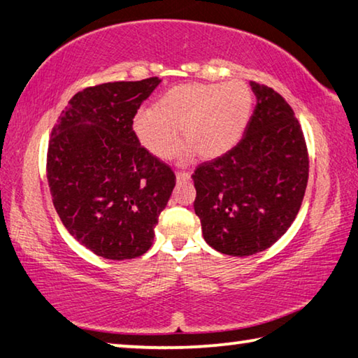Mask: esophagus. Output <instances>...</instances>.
<instances>
[{
	"mask_svg": "<svg viewBox=\"0 0 358 358\" xmlns=\"http://www.w3.org/2000/svg\"><path fill=\"white\" fill-rule=\"evenodd\" d=\"M189 178H191V173H189V172L177 171V180H178V181H187Z\"/></svg>",
	"mask_w": 358,
	"mask_h": 358,
	"instance_id": "obj_1",
	"label": "esophagus"
}]
</instances>
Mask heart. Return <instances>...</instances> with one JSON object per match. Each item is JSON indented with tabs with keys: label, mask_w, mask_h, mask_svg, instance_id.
Segmentation results:
<instances>
[{
	"label": "heart",
	"mask_w": 358,
	"mask_h": 358,
	"mask_svg": "<svg viewBox=\"0 0 358 358\" xmlns=\"http://www.w3.org/2000/svg\"><path fill=\"white\" fill-rule=\"evenodd\" d=\"M252 92L245 82L181 83L157 99L155 108L138 112L132 129L145 148L171 157L185 141L205 159L227 153L243 136L252 112Z\"/></svg>",
	"instance_id": "b5f03b06"
}]
</instances>
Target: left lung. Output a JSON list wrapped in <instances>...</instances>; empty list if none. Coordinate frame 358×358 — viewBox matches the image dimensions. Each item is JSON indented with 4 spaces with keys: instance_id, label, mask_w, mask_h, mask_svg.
<instances>
[{
    "instance_id": "obj_1",
    "label": "left lung",
    "mask_w": 358,
    "mask_h": 358,
    "mask_svg": "<svg viewBox=\"0 0 358 358\" xmlns=\"http://www.w3.org/2000/svg\"><path fill=\"white\" fill-rule=\"evenodd\" d=\"M257 106L245 136L227 153L199 164L194 211L207 243L227 256H252L294 222L308 185L301 126L273 88L251 82Z\"/></svg>"
}]
</instances>
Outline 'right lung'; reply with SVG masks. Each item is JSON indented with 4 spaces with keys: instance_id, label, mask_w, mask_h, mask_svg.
Masks as SVG:
<instances>
[{
    "instance_id": "1",
    "label": "right lung",
    "mask_w": 358,
    "mask_h": 358,
    "mask_svg": "<svg viewBox=\"0 0 358 358\" xmlns=\"http://www.w3.org/2000/svg\"><path fill=\"white\" fill-rule=\"evenodd\" d=\"M159 82L150 77L85 88L72 96L48 141L53 207L72 237L104 259H134L150 250L177 181L132 129Z\"/></svg>"
}]
</instances>
